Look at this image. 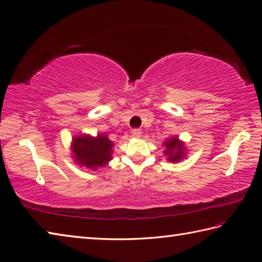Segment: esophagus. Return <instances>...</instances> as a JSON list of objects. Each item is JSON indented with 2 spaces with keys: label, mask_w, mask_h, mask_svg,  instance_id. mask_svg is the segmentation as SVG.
Here are the masks:
<instances>
[{
  "label": "esophagus",
  "mask_w": 262,
  "mask_h": 262,
  "mask_svg": "<svg viewBox=\"0 0 262 262\" xmlns=\"http://www.w3.org/2000/svg\"><path fill=\"white\" fill-rule=\"evenodd\" d=\"M132 136L134 138H140L142 136V132L141 129H138V128H136V129H133L132 132Z\"/></svg>",
  "instance_id": "34e87169"
}]
</instances>
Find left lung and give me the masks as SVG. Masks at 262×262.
<instances>
[{
    "mask_svg": "<svg viewBox=\"0 0 262 262\" xmlns=\"http://www.w3.org/2000/svg\"><path fill=\"white\" fill-rule=\"evenodd\" d=\"M165 146L163 155L166 156L167 161L176 163L181 162L187 156L185 142L179 140L178 136H170L162 143Z\"/></svg>",
    "mask_w": 262,
    "mask_h": 262,
    "instance_id": "1",
    "label": "left lung"
}]
</instances>
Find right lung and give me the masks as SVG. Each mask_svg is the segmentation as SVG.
<instances>
[{
    "label": "right lung",
    "mask_w": 262,
    "mask_h": 262,
    "mask_svg": "<svg viewBox=\"0 0 262 262\" xmlns=\"http://www.w3.org/2000/svg\"><path fill=\"white\" fill-rule=\"evenodd\" d=\"M114 146V142L104 133L96 136L81 134L74 136L71 140V158L80 168L97 170L112 160Z\"/></svg>",
    "instance_id": "obj_1"
}]
</instances>
